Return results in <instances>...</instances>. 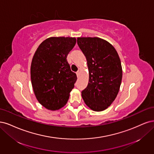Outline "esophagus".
Masks as SVG:
<instances>
[{"label": "esophagus", "instance_id": "esophagus-1", "mask_svg": "<svg viewBox=\"0 0 154 154\" xmlns=\"http://www.w3.org/2000/svg\"><path fill=\"white\" fill-rule=\"evenodd\" d=\"M76 74H77V77H79V72H77Z\"/></svg>", "mask_w": 154, "mask_h": 154}]
</instances>
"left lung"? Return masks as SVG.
Listing matches in <instances>:
<instances>
[{
    "label": "left lung",
    "instance_id": "8db88e82",
    "mask_svg": "<svg viewBox=\"0 0 154 154\" xmlns=\"http://www.w3.org/2000/svg\"><path fill=\"white\" fill-rule=\"evenodd\" d=\"M77 44L86 56L89 82L82 91L86 105L95 111L111 106L118 95L122 79V68L115 48L99 38H78Z\"/></svg>",
    "mask_w": 154,
    "mask_h": 154
}]
</instances>
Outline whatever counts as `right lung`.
<instances>
[{
	"label": "right lung",
	"instance_id": "1",
	"mask_svg": "<svg viewBox=\"0 0 154 154\" xmlns=\"http://www.w3.org/2000/svg\"><path fill=\"white\" fill-rule=\"evenodd\" d=\"M75 43V38H49L39 45L32 57L33 91L47 109L55 111L65 106L74 88L77 75L71 71L66 57Z\"/></svg>",
	"mask_w": 154,
	"mask_h": 154
}]
</instances>
